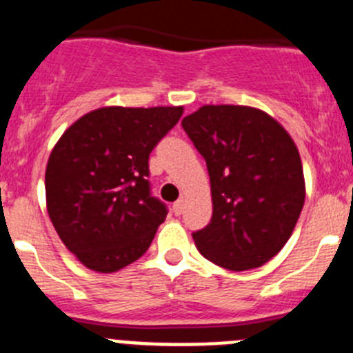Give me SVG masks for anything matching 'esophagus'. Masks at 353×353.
Here are the masks:
<instances>
[{
	"label": "esophagus",
	"instance_id": "esophagus-1",
	"mask_svg": "<svg viewBox=\"0 0 353 353\" xmlns=\"http://www.w3.org/2000/svg\"><path fill=\"white\" fill-rule=\"evenodd\" d=\"M172 210H174V214H181V213H183V210H185V201H183V199H179V201L174 202Z\"/></svg>",
	"mask_w": 353,
	"mask_h": 353
}]
</instances>
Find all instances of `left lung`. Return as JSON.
<instances>
[{"mask_svg": "<svg viewBox=\"0 0 353 353\" xmlns=\"http://www.w3.org/2000/svg\"><path fill=\"white\" fill-rule=\"evenodd\" d=\"M183 130L206 159L213 216L194 232L199 252L222 268H257L283 249L304 208L299 149L268 113L250 106H202Z\"/></svg>", "mask_w": 353, "mask_h": 353, "instance_id": "1", "label": "left lung"}]
</instances>
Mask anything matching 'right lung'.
<instances>
[{"label": "right lung", "instance_id": "right-lung-1", "mask_svg": "<svg viewBox=\"0 0 353 353\" xmlns=\"http://www.w3.org/2000/svg\"><path fill=\"white\" fill-rule=\"evenodd\" d=\"M183 106L87 113L58 140L46 168V202L60 240L87 268L117 272L143 256L168 210L152 197L149 154Z\"/></svg>", "mask_w": 353, "mask_h": 353}]
</instances>
